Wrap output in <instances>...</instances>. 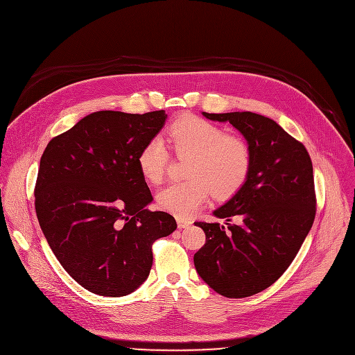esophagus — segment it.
I'll return each instance as SVG.
<instances>
[{
  "mask_svg": "<svg viewBox=\"0 0 355 355\" xmlns=\"http://www.w3.org/2000/svg\"><path fill=\"white\" fill-rule=\"evenodd\" d=\"M191 225V221L190 220H186V218H178V227L182 230V228H187Z\"/></svg>",
  "mask_w": 355,
  "mask_h": 355,
  "instance_id": "esophagus-1",
  "label": "esophagus"
}]
</instances>
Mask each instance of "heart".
I'll list each match as a JSON object with an SVG mask.
<instances>
[{
  "label": "heart",
  "instance_id": "heart-1",
  "mask_svg": "<svg viewBox=\"0 0 355 355\" xmlns=\"http://www.w3.org/2000/svg\"><path fill=\"white\" fill-rule=\"evenodd\" d=\"M166 138L178 157H189L186 176L158 193V204L176 217H189L208 198L227 200L241 190L252 169V151L248 141L228 134L207 119L184 114L166 128ZM138 168L151 183L162 182L169 153L164 141L151 138L141 148Z\"/></svg>",
  "mask_w": 355,
  "mask_h": 355
}]
</instances>
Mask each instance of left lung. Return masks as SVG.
Wrapping results in <instances>:
<instances>
[{"label":"left lung","instance_id":"1","mask_svg":"<svg viewBox=\"0 0 355 355\" xmlns=\"http://www.w3.org/2000/svg\"><path fill=\"white\" fill-rule=\"evenodd\" d=\"M230 121L248 139L252 169L246 183L214 211L227 227L194 223L205 234L194 254L198 275L227 298L261 293L284 274L316 214L311 157L302 143L274 120L252 112L205 113Z\"/></svg>","mask_w":355,"mask_h":355}]
</instances>
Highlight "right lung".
Wrapping results in <instances>:
<instances>
[{
  "mask_svg": "<svg viewBox=\"0 0 355 355\" xmlns=\"http://www.w3.org/2000/svg\"><path fill=\"white\" fill-rule=\"evenodd\" d=\"M164 110H101L50 139L35 186L40 228L54 256L85 290L124 297L147 279L153 243L175 218L147 205L153 194L138 154L164 127Z\"/></svg>",
  "mask_w": 355,
  "mask_h": 355,
  "instance_id": "1",
  "label": "right lung"
}]
</instances>
